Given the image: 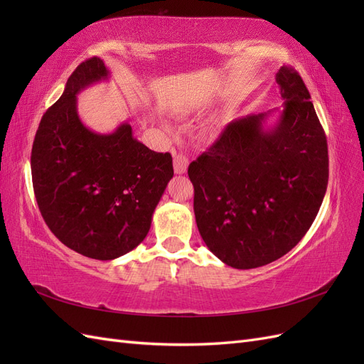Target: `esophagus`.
Masks as SVG:
<instances>
[{
	"label": "esophagus",
	"mask_w": 364,
	"mask_h": 364,
	"mask_svg": "<svg viewBox=\"0 0 364 364\" xmlns=\"http://www.w3.org/2000/svg\"><path fill=\"white\" fill-rule=\"evenodd\" d=\"M173 165H174V171L178 174H183L186 173V168H188V158L182 153H176L174 159H173Z\"/></svg>",
	"instance_id": "1"
}]
</instances>
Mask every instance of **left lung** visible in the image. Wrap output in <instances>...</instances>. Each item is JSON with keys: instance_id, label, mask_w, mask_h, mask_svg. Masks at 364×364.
<instances>
[{"instance_id": "1", "label": "left lung", "mask_w": 364, "mask_h": 364, "mask_svg": "<svg viewBox=\"0 0 364 364\" xmlns=\"http://www.w3.org/2000/svg\"><path fill=\"white\" fill-rule=\"evenodd\" d=\"M277 82L278 124L267 114L232 121L188 167L194 214L208 249L234 269H255L290 252L313 225L328 185V144L310 92L291 67Z\"/></svg>"}]
</instances>
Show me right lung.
Instances as JSON below:
<instances>
[{"label":"right lung","mask_w":364,"mask_h":364,"mask_svg":"<svg viewBox=\"0 0 364 364\" xmlns=\"http://www.w3.org/2000/svg\"><path fill=\"white\" fill-rule=\"evenodd\" d=\"M107 74L100 58L82 62L43 114L31 149L33 190L47 226L67 247L102 261L146 238L173 178L170 153L146 147L130 124L107 135L83 126L75 97Z\"/></svg>","instance_id":"obj_1"}]
</instances>
